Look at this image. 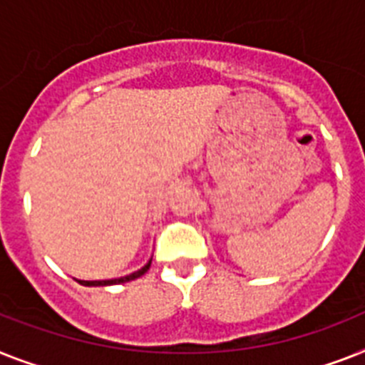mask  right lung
Returning a JSON list of instances; mask_svg holds the SVG:
<instances>
[{"mask_svg": "<svg viewBox=\"0 0 365 365\" xmlns=\"http://www.w3.org/2000/svg\"><path fill=\"white\" fill-rule=\"evenodd\" d=\"M150 261H153V257L147 261L141 269H138L135 272L132 274H126V276H121V278H111V279H76L78 284L80 285H86V287H104V285H119V284H126V282H132V279L140 278V276H143V274L149 270L150 267Z\"/></svg>", "mask_w": 365, "mask_h": 365, "instance_id": "1", "label": "right lung"}]
</instances>
